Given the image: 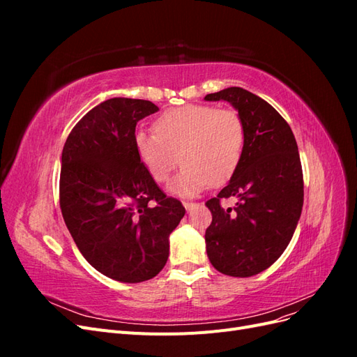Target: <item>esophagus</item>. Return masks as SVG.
I'll return each instance as SVG.
<instances>
[{
  "label": "esophagus",
  "instance_id": "1",
  "mask_svg": "<svg viewBox=\"0 0 357 357\" xmlns=\"http://www.w3.org/2000/svg\"><path fill=\"white\" fill-rule=\"evenodd\" d=\"M183 205H185V208L188 210V211H190L193 207H195V202H189V201H185V202H183Z\"/></svg>",
  "mask_w": 357,
  "mask_h": 357
}]
</instances>
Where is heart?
I'll list each match as a JSON object with an SVG mask.
<instances>
[{"label":"heart","instance_id":"heart-1","mask_svg":"<svg viewBox=\"0 0 357 357\" xmlns=\"http://www.w3.org/2000/svg\"><path fill=\"white\" fill-rule=\"evenodd\" d=\"M153 132L139 129L134 135L135 153L149 176L164 185L178 164H185L171 183V192L197 195L210 183L220 185L240 165L245 126L234 109L208 104H186L162 113Z\"/></svg>","mask_w":357,"mask_h":357}]
</instances>
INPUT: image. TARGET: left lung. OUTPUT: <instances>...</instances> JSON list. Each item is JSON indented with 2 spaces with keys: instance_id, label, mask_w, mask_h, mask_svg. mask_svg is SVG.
Returning <instances> with one entry per match:
<instances>
[{
  "instance_id": "8db88e82",
  "label": "left lung",
  "mask_w": 357,
  "mask_h": 357,
  "mask_svg": "<svg viewBox=\"0 0 357 357\" xmlns=\"http://www.w3.org/2000/svg\"><path fill=\"white\" fill-rule=\"evenodd\" d=\"M231 102L245 126L240 165L215 198L205 202L213 220L205 231L211 265L225 275L252 277L283 255L304 204V176L294 132L271 104L243 88L205 96ZM236 196L234 209L220 201Z\"/></svg>"
}]
</instances>
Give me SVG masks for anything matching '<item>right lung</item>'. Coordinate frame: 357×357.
<instances>
[{
    "label": "right lung",
    "instance_id": "1",
    "mask_svg": "<svg viewBox=\"0 0 357 357\" xmlns=\"http://www.w3.org/2000/svg\"><path fill=\"white\" fill-rule=\"evenodd\" d=\"M158 110L146 100H107L75 123L62 150V218L86 261L122 283L160 273L168 236L186 213L158 188L134 149L137 122Z\"/></svg>",
    "mask_w": 357,
    "mask_h": 357
}]
</instances>
